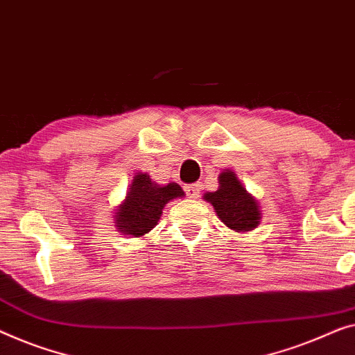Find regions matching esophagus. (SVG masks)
Listing matches in <instances>:
<instances>
[{
    "instance_id": "34e87169",
    "label": "esophagus",
    "mask_w": 355,
    "mask_h": 355,
    "mask_svg": "<svg viewBox=\"0 0 355 355\" xmlns=\"http://www.w3.org/2000/svg\"><path fill=\"white\" fill-rule=\"evenodd\" d=\"M184 189H186V193L189 195L190 198H197L198 197V193H200L198 184H189V186H186Z\"/></svg>"
}]
</instances>
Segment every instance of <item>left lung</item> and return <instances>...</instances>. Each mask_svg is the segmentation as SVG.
Returning <instances> with one entry per match:
<instances>
[{
    "label": "left lung",
    "instance_id": "8db88e82",
    "mask_svg": "<svg viewBox=\"0 0 355 355\" xmlns=\"http://www.w3.org/2000/svg\"><path fill=\"white\" fill-rule=\"evenodd\" d=\"M214 207L219 219L234 230L246 232L256 229L261 213L256 200L246 193L237 176L232 171H224L219 176V189L203 195Z\"/></svg>",
    "mask_w": 355,
    "mask_h": 355
}]
</instances>
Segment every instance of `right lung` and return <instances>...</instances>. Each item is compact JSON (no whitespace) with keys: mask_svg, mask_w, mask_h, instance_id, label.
<instances>
[{"mask_svg":"<svg viewBox=\"0 0 355 355\" xmlns=\"http://www.w3.org/2000/svg\"><path fill=\"white\" fill-rule=\"evenodd\" d=\"M178 197H184V190L178 184L157 186L147 174H137L126 200L118 207L116 227L123 234L141 237L155 227L169 200Z\"/></svg>","mask_w":355,"mask_h":355,"instance_id":"add662e5","label":"right lung"}]
</instances>
